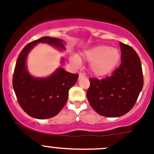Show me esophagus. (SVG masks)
<instances>
[{"label":"esophagus","mask_w":154,"mask_h":154,"mask_svg":"<svg viewBox=\"0 0 154 154\" xmlns=\"http://www.w3.org/2000/svg\"><path fill=\"white\" fill-rule=\"evenodd\" d=\"M86 75L84 73H80L79 74V79H81V78H84V77H85Z\"/></svg>","instance_id":"esophagus-1"}]
</instances>
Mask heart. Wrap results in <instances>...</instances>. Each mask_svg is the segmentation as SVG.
<instances>
[{
  "mask_svg": "<svg viewBox=\"0 0 154 154\" xmlns=\"http://www.w3.org/2000/svg\"><path fill=\"white\" fill-rule=\"evenodd\" d=\"M85 60L91 62L90 70L94 75L105 76L110 74L118 64L120 59V51L106 45H97L87 50L83 53ZM71 61L80 63L77 57H71Z\"/></svg>",
  "mask_w": 154,
  "mask_h": 154,
  "instance_id": "obj_1",
  "label": "heart"
}]
</instances>
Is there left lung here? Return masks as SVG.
Returning a JSON list of instances; mask_svg holds the SVG:
<instances>
[{
    "label": "left lung",
    "instance_id": "1",
    "mask_svg": "<svg viewBox=\"0 0 154 154\" xmlns=\"http://www.w3.org/2000/svg\"><path fill=\"white\" fill-rule=\"evenodd\" d=\"M121 64L110 77H90L87 97L95 111L106 117H117L134 107L143 86L140 59L135 51L120 42Z\"/></svg>",
    "mask_w": 154,
    "mask_h": 154
}]
</instances>
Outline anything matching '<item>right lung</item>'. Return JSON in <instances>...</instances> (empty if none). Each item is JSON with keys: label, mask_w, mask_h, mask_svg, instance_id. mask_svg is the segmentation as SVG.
Returning <instances> with one entry per match:
<instances>
[{"label": "right lung", "mask_w": 154, "mask_h": 154, "mask_svg": "<svg viewBox=\"0 0 154 154\" xmlns=\"http://www.w3.org/2000/svg\"><path fill=\"white\" fill-rule=\"evenodd\" d=\"M62 42L58 38L41 37L27 44L17 57L13 87L20 107L30 117L48 119L56 116L66 104L69 90L78 79V74L69 73L62 67L47 78H34L26 69L27 54L37 43H48L64 49Z\"/></svg>", "instance_id": "right-lung-1"}]
</instances>
